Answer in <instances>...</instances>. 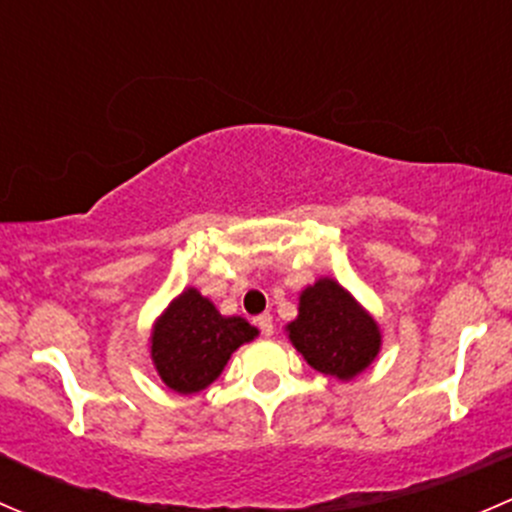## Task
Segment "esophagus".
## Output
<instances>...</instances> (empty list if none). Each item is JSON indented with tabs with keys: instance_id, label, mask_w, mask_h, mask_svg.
Instances as JSON below:
<instances>
[{
	"instance_id": "1",
	"label": "esophagus",
	"mask_w": 512,
	"mask_h": 512,
	"mask_svg": "<svg viewBox=\"0 0 512 512\" xmlns=\"http://www.w3.org/2000/svg\"><path fill=\"white\" fill-rule=\"evenodd\" d=\"M257 327H260V332L265 334V337H272L275 334V324H272V314H260V317L255 319Z\"/></svg>"
}]
</instances>
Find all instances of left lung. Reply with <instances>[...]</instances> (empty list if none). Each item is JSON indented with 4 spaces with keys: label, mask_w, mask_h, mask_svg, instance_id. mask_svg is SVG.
<instances>
[{
    "label": "left lung",
    "mask_w": 512,
    "mask_h": 512,
    "mask_svg": "<svg viewBox=\"0 0 512 512\" xmlns=\"http://www.w3.org/2000/svg\"><path fill=\"white\" fill-rule=\"evenodd\" d=\"M289 342L312 369L349 381L376 359L379 324L339 282L322 277L299 294V314L287 324Z\"/></svg>",
    "instance_id": "8db88e82"
}]
</instances>
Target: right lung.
<instances>
[{
	"label": "right lung",
	"instance_id": "obj_1",
	"mask_svg": "<svg viewBox=\"0 0 512 512\" xmlns=\"http://www.w3.org/2000/svg\"><path fill=\"white\" fill-rule=\"evenodd\" d=\"M255 337L247 319L223 317L208 297L188 287L153 324L151 359L168 389L195 394L223 374L240 344Z\"/></svg>",
	"mask_w": 512,
	"mask_h": 512
}]
</instances>
